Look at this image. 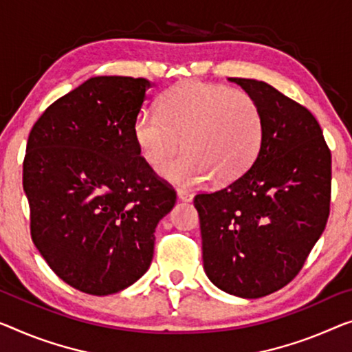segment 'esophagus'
<instances>
[{"label": "esophagus", "instance_id": "obj_1", "mask_svg": "<svg viewBox=\"0 0 352 352\" xmlns=\"http://www.w3.org/2000/svg\"><path fill=\"white\" fill-rule=\"evenodd\" d=\"M177 197H178V201H182V202H191L194 199V194L191 191H186V190H177Z\"/></svg>", "mask_w": 352, "mask_h": 352}]
</instances>
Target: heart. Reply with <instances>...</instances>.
Returning a JSON list of instances; mask_svg holds the SVG:
<instances>
[{"label": "heart", "mask_w": 352, "mask_h": 352, "mask_svg": "<svg viewBox=\"0 0 352 352\" xmlns=\"http://www.w3.org/2000/svg\"><path fill=\"white\" fill-rule=\"evenodd\" d=\"M135 145L150 167L166 162L162 178L197 186L213 178L224 185L242 177L258 156L264 123L248 93L201 80H185L161 98V113L144 110L133 126Z\"/></svg>", "instance_id": "heart-1"}]
</instances>
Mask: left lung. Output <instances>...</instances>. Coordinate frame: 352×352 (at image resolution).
Wrapping results in <instances>:
<instances>
[{
	"label": "left lung",
	"instance_id": "left-lung-1",
	"mask_svg": "<svg viewBox=\"0 0 352 352\" xmlns=\"http://www.w3.org/2000/svg\"><path fill=\"white\" fill-rule=\"evenodd\" d=\"M259 106L258 156L224 190L197 194L204 270L219 289L259 298L298 274L326 228L332 158L311 112L254 78L229 77Z\"/></svg>",
	"mask_w": 352,
	"mask_h": 352
}]
</instances>
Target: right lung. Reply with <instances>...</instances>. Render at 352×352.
<instances>
[{
    "label": "right lung",
    "mask_w": 352,
    "mask_h": 352,
    "mask_svg": "<svg viewBox=\"0 0 352 352\" xmlns=\"http://www.w3.org/2000/svg\"><path fill=\"white\" fill-rule=\"evenodd\" d=\"M151 87L88 78L47 107L26 144L33 243L63 281L91 296L123 291L148 270L155 229L175 206L133 134Z\"/></svg>",
    "instance_id": "add662e5"
}]
</instances>
